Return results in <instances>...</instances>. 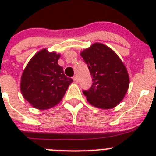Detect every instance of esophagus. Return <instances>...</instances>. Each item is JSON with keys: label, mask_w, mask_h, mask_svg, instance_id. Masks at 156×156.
I'll return each instance as SVG.
<instances>
[{"label": "esophagus", "mask_w": 156, "mask_h": 156, "mask_svg": "<svg viewBox=\"0 0 156 156\" xmlns=\"http://www.w3.org/2000/svg\"><path fill=\"white\" fill-rule=\"evenodd\" d=\"M73 79L74 82H76V83L78 82V77H77V76H76V75L74 76L73 77Z\"/></svg>", "instance_id": "obj_1"}]
</instances>
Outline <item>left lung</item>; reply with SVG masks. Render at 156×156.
<instances>
[{
    "label": "left lung",
    "instance_id": "1",
    "mask_svg": "<svg viewBox=\"0 0 156 156\" xmlns=\"http://www.w3.org/2000/svg\"><path fill=\"white\" fill-rule=\"evenodd\" d=\"M92 76V85L83 90L89 103L104 109L112 108L123 99L129 87L127 71L116 54L95 43L80 53Z\"/></svg>",
    "mask_w": 156,
    "mask_h": 156
}]
</instances>
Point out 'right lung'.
I'll return each instance as SVG.
<instances>
[{
    "instance_id": "obj_1",
    "label": "right lung",
    "mask_w": 156,
    "mask_h": 156,
    "mask_svg": "<svg viewBox=\"0 0 156 156\" xmlns=\"http://www.w3.org/2000/svg\"><path fill=\"white\" fill-rule=\"evenodd\" d=\"M60 55L43 49L28 63L21 78L23 97L34 108L45 110L61 101L73 79L58 64Z\"/></svg>"
}]
</instances>
